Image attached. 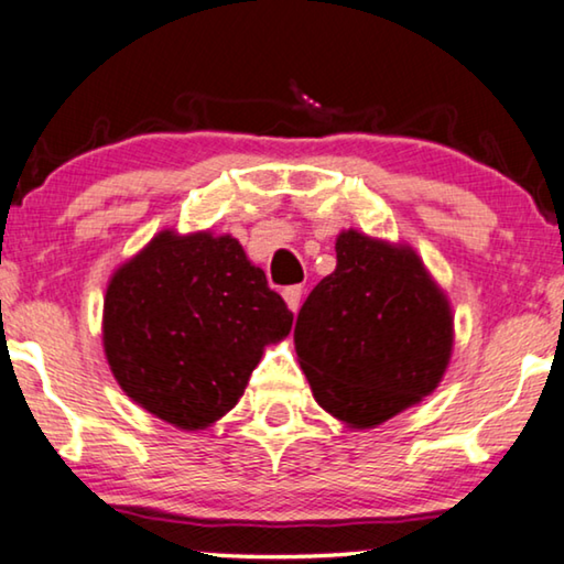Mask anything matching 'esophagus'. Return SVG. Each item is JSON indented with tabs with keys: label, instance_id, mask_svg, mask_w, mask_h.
<instances>
[{
	"label": "esophagus",
	"instance_id": "obj_1",
	"mask_svg": "<svg viewBox=\"0 0 564 564\" xmlns=\"http://www.w3.org/2000/svg\"><path fill=\"white\" fill-rule=\"evenodd\" d=\"M283 299H285V304H289L291 311H299V306H301V285H289V289H283Z\"/></svg>",
	"mask_w": 564,
	"mask_h": 564
}]
</instances>
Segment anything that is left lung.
I'll use <instances>...</instances> for the list:
<instances>
[{
    "mask_svg": "<svg viewBox=\"0 0 564 564\" xmlns=\"http://www.w3.org/2000/svg\"><path fill=\"white\" fill-rule=\"evenodd\" d=\"M293 341L318 405L349 427H372L438 388L453 316L413 248L344 230L334 273L308 293Z\"/></svg>",
    "mask_w": 564,
    "mask_h": 564,
    "instance_id": "obj_1",
    "label": "left lung"
}]
</instances>
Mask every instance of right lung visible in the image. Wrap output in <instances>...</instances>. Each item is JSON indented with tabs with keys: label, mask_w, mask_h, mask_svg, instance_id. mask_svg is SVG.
Here are the masks:
<instances>
[{
	"label": "right lung",
	"mask_w": 564,
	"mask_h": 564,
	"mask_svg": "<svg viewBox=\"0 0 564 564\" xmlns=\"http://www.w3.org/2000/svg\"><path fill=\"white\" fill-rule=\"evenodd\" d=\"M293 314L232 235L159 232L111 275L104 349L129 398L182 431L238 405Z\"/></svg>",
	"instance_id": "obj_1"
}]
</instances>
